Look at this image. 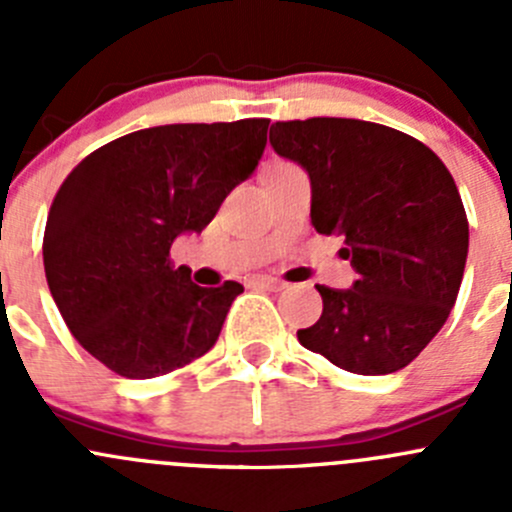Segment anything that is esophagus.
<instances>
[{
    "mask_svg": "<svg viewBox=\"0 0 512 512\" xmlns=\"http://www.w3.org/2000/svg\"><path fill=\"white\" fill-rule=\"evenodd\" d=\"M257 285L270 289V292H282V289H287V282L285 280H277V277H260V280H255Z\"/></svg>",
    "mask_w": 512,
    "mask_h": 512,
    "instance_id": "1",
    "label": "esophagus"
}]
</instances>
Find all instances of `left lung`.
<instances>
[{"instance_id": "obj_1", "label": "left lung", "mask_w": 512, "mask_h": 512, "mask_svg": "<svg viewBox=\"0 0 512 512\" xmlns=\"http://www.w3.org/2000/svg\"><path fill=\"white\" fill-rule=\"evenodd\" d=\"M277 156L312 183V225L342 235L349 289L317 285L322 317L304 349L339 369L379 376L409 366L446 324L468 257V218L453 175L416 138L356 118L277 121Z\"/></svg>"}]
</instances>
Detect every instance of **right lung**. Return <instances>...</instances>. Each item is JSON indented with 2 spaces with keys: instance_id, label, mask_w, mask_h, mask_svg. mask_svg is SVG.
I'll use <instances>...</instances> for the list:
<instances>
[{
  "instance_id": "right-lung-1",
  "label": "right lung",
  "mask_w": 512,
  "mask_h": 512,
  "mask_svg": "<svg viewBox=\"0 0 512 512\" xmlns=\"http://www.w3.org/2000/svg\"><path fill=\"white\" fill-rule=\"evenodd\" d=\"M267 118L170 123L106 143L66 175L44 230L51 297L76 342L126 379H153L218 342L240 282L198 287L170 245L203 232L267 143Z\"/></svg>"
}]
</instances>
